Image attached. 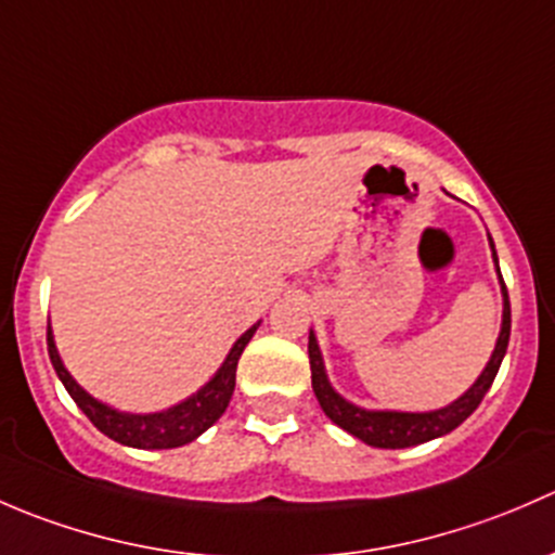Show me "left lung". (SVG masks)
<instances>
[{"label": "left lung", "instance_id": "1", "mask_svg": "<svg viewBox=\"0 0 555 555\" xmlns=\"http://www.w3.org/2000/svg\"><path fill=\"white\" fill-rule=\"evenodd\" d=\"M491 257H494L496 273H500V260H496L494 242L489 236ZM500 287H502V327L500 338H496L494 351H491L489 362H486L483 373L475 378V384L464 391L462 397L451 402V405L438 408V411H424V413H408V411H367V408L354 405L330 384L327 371H324L322 351H319L317 335L313 330L309 333V362H311V386L317 395L319 405H322L324 416L349 435L360 438L362 443L373 446V449H411V446L427 443V440L443 438L451 429H456L475 408L480 405L486 391L494 384L496 371H500L502 360H505L507 340H511V300H507V287L502 282L500 273Z\"/></svg>", "mask_w": 555, "mask_h": 555}]
</instances>
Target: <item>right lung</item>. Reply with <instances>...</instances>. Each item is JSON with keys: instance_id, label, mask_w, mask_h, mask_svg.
Segmentation results:
<instances>
[{"instance_id": "add662e5", "label": "right lung", "mask_w": 555, "mask_h": 555, "mask_svg": "<svg viewBox=\"0 0 555 555\" xmlns=\"http://www.w3.org/2000/svg\"><path fill=\"white\" fill-rule=\"evenodd\" d=\"M257 327H260V322L251 324L242 338L233 344V349L228 351L225 362L217 367L215 376L201 386L198 391L184 397V400L177 402V405L166 408V411H155V413L117 411V408L106 405V402L96 400L93 395H88V391L72 378V373L66 371L64 362H61L50 322H48V354L55 367V376L61 378V384L66 386L72 400H75L77 408L91 418L93 427H96L99 433H104L106 438H112L115 443L131 446V449H147V451L179 449V446L193 443L198 435H204L206 429H209L222 413H225L228 402H231L233 397V389H236L238 357H242L244 346L249 344Z\"/></svg>"}]
</instances>
